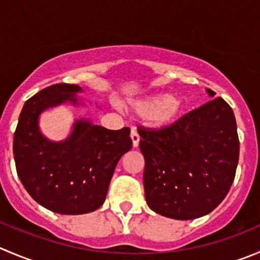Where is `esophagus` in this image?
I'll return each mask as SVG.
<instances>
[{
	"instance_id": "34e87169",
	"label": "esophagus",
	"mask_w": 260,
	"mask_h": 260,
	"mask_svg": "<svg viewBox=\"0 0 260 260\" xmlns=\"http://www.w3.org/2000/svg\"><path fill=\"white\" fill-rule=\"evenodd\" d=\"M131 138H132L133 147H137L138 143H140V135L137 133V131H135V129L131 131Z\"/></svg>"
}]
</instances>
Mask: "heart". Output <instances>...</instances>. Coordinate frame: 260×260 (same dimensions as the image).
<instances>
[{"label": "heart", "mask_w": 260, "mask_h": 260, "mask_svg": "<svg viewBox=\"0 0 260 260\" xmlns=\"http://www.w3.org/2000/svg\"><path fill=\"white\" fill-rule=\"evenodd\" d=\"M133 112L142 117H148L151 124L155 127L170 125L180 117L184 102L175 95H150L131 102Z\"/></svg>", "instance_id": "heart-1"}]
</instances>
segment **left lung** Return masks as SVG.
<instances>
[{
    "mask_svg": "<svg viewBox=\"0 0 260 260\" xmlns=\"http://www.w3.org/2000/svg\"><path fill=\"white\" fill-rule=\"evenodd\" d=\"M210 96H215L207 89ZM146 202L156 213L193 220L212 212L235 178L240 143L230 105L216 98L160 129L141 127Z\"/></svg>",
    "mask_w": 260,
    "mask_h": 260,
    "instance_id": "obj_1",
    "label": "left lung"
}]
</instances>
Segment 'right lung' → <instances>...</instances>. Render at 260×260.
Masks as SVG:
<instances>
[{"instance_id":"obj_1","label":"right lung","mask_w":260,"mask_h":260,"mask_svg":"<svg viewBox=\"0 0 260 260\" xmlns=\"http://www.w3.org/2000/svg\"><path fill=\"white\" fill-rule=\"evenodd\" d=\"M79 85L55 84L22 107L14 135V157L22 185L52 212L82 215L104 203L119 158L132 148L129 128L112 131L77 119L69 137L53 142L42 135L39 115L63 103L77 104Z\"/></svg>"}]
</instances>
